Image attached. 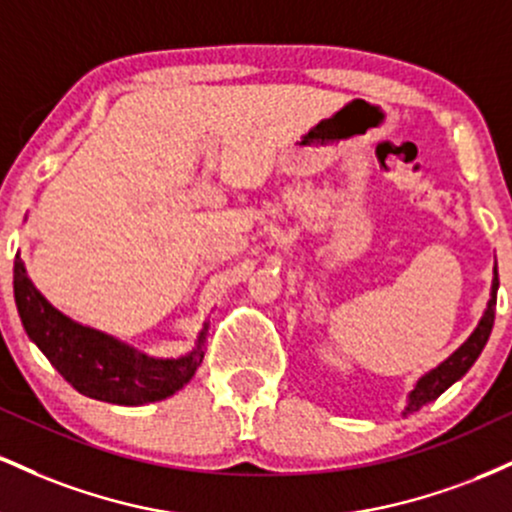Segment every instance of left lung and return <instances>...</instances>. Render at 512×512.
<instances>
[{
  "label": "left lung",
  "mask_w": 512,
  "mask_h": 512,
  "mask_svg": "<svg viewBox=\"0 0 512 512\" xmlns=\"http://www.w3.org/2000/svg\"><path fill=\"white\" fill-rule=\"evenodd\" d=\"M496 293H498V276L493 279L489 308H486L484 317H481L479 327L474 330L472 337H469L467 342H464L460 349H457L455 354L448 358V361L440 363L436 370H431V373L424 375V378L416 383L414 392L409 395V407H407L409 414L411 411H419L424 404L433 402V399H438L452 383H455V380H460L462 375L474 366V361L479 358L481 349H484L486 342H489V337H491L493 320H496Z\"/></svg>",
  "instance_id": "left-lung-1"
}]
</instances>
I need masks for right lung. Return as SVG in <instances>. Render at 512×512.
<instances>
[{
	"instance_id": "add662e5",
	"label": "right lung",
	"mask_w": 512,
	"mask_h": 512,
	"mask_svg": "<svg viewBox=\"0 0 512 512\" xmlns=\"http://www.w3.org/2000/svg\"><path fill=\"white\" fill-rule=\"evenodd\" d=\"M14 298L28 337L62 378L86 397L113 404L158 402L190 383L204 358V332L197 349L187 356L156 361L113 337L76 325L35 291L19 255L14 260Z\"/></svg>"
}]
</instances>
